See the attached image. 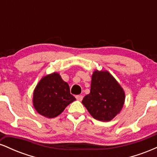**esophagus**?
<instances>
[{
  "label": "esophagus",
  "instance_id": "esophagus-1",
  "mask_svg": "<svg viewBox=\"0 0 157 157\" xmlns=\"http://www.w3.org/2000/svg\"><path fill=\"white\" fill-rule=\"evenodd\" d=\"M75 97H76L77 100H79V101H81V100H82V98H83V97H82V95H77V96Z\"/></svg>",
  "mask_w": 157,
  "mask_h": 157
}]
</instances>
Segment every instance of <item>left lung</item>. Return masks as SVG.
<instances>
[{
	"label": "left lung",
	"mask_w": 157,
	"mask_h": 157,
	"mask_svg": "<svg viewBox=\"0 0 157 157\" xmlns=\"http://www.w3.org/2000/svg\"><path fill=\"white\" fill-rule=\"evenodd\" d=\"M125 93L121 86L108 71H95L92 75L90 93L82 103L97 120L110 121L121 111Z\"/></svg>",
	"instance_id": "left-lung-1"
}]
</instances>
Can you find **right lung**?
Here are the masks:
<instances>
[{
  "mask_svg": "<svg viewBox=\"0 0 157 157\" xmlns=\"http://www.w3.org/2000/svg\"><path fill=\"white\" fill-rule=\"evenodd\" d=\"M75 100L76 99L70 93L68 83L57 73L44 77L34 91L33 103L36 111L48 118L58 116Z\"/></svg>",
  "mask_w": 157,
  "mask_h": 157,
  "instance_id": "1",
  "label": "right lung"
}]
</instances>
